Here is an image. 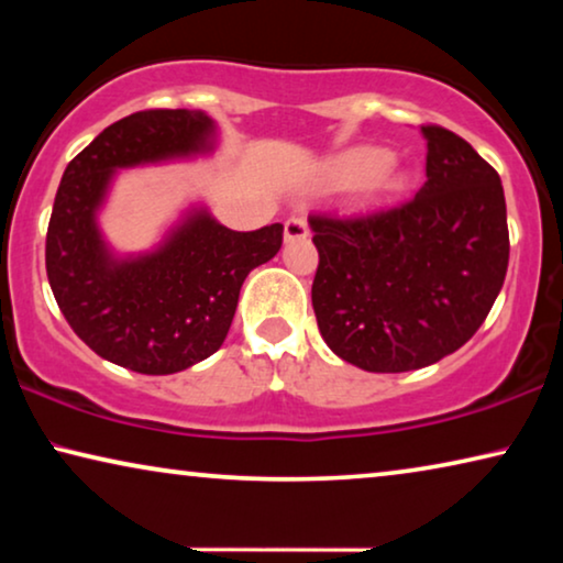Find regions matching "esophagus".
<instances>
[{
  "mask_svg": "<svg viewBox=\"0 0 563 563\" xmlns=\"http://www.w3.org/2000/svg\"><path fill=\"white\" fill-rule=\"evenodd\" d=\"M307 233H310V228H307L305 218H289L284 222V238H287V241H302Z\"/></svg>",
  "mask_w": 563,
  "mask_h": 563,
  "instance_id": "1",
  "label": "esophagus"
}]
</instances>
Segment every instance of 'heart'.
Masks as SVG:
<instances>
[{"mask_svg":"<svg viewBox=\"0 0 563 563\" xmlns=\"http://www.w3.org/2000/svg\"><path fill=\"white\" fill-rule=\"evenodd\" d=\"M325 181L333 189H353L368 181L372 189H391L397 176L389 166V156L379 148H351L330 161Z\"/></svg>","mask_w":563,"mask_h":563,"instance_id":"1","label":"heart"}]
</instances>
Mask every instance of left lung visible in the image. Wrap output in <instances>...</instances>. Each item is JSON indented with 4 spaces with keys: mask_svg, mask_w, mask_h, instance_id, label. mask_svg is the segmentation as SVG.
<instances>
[{
    "mask_svg": "<svg viewBox=\"0 0 563 563\" xmlns=\"http://www.w3.org/2000/svg\"><path fill=\"white\" fill-rule=\"evenodd\" d=\"M426 184L366 214H310L312 307L335 356L374 374L435 364L472 338L510 261L499 174L451 130L422 125Z\"/></svg>",
    "mask_w": 563,
    "mask_h": 563,
    "instance_id": "8db88e82",
    "label": "left lung"
}]
</instances>
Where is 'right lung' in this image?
Masks as SVG:
<instances>
[{"instance_id": "obj_1", "label": "right lung", "mask_w": 563, "mask_h": 563, "mask_svg": "<svg viewBox=\"0 0 563 563\" xmlns=\"http://www.w3.org/2000/svg\"><path fill=\"white\" fill-rule=\"evenodd\" d=\"M205 112L143 110L104 128L71 164L53 202L45 272L74 333L97 356L137 374H176L212 356L253 268L282 249L284 225L238 233L195 210L153 253L114 258L97 210L118 168L212 148Z\"/></svg>"}]
</instances>
